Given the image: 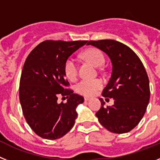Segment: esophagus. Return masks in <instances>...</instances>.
I'll return each mask as SVG.
<instances>
[{"mask_svg":"<svg viewBox=\"0 0 160 160\" xmlns=\"http://www.w3.org/2000/svg\"><path fill=\"white\" fill-rule=\"evenodd\" d=\"M89 100H90V99H89V98H88V97L84 98V101H89Z\"/></svg>","mask_w":160,"mask_h":160,"instance_id":"34e87169","label":"esophagus"}]
</instances>
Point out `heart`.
I'll list each match as a JSON object with an SVG mask.
<instances>
[{
  "label": "heart",
  "instance_id": "b5f03b06",
  "mask_svg": "<svg viewBox=\"0 0 160 160\" xmlns=\"http://www.w3.org/2000/svg\"><path fill=\"white\" fill-rule=\"evenodd\" d=\"M83 57L96 67H100L104 63V57L97 48H89L83 52ZM64 73L68 80H74L77 77V64L73 58H68L64 63ZM103 86L100 80H82L76 86V91L84 96H92Z\"/></svg>",
  "mask_w": 160,
  "mask_h": 160
}]
</instances>
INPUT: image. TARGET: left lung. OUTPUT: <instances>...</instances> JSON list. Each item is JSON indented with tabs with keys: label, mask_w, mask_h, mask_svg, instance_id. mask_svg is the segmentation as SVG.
I'll return each instance as SVG.
<instances>
[{
	"label": "left lung",
	"mask_w": 160,
	"mask_h": 160,
	"mask_svg": "<svg viewBox=\"0 0 160 160\" xmlns=\"http://www.w3.org/2000/svg\"><path fill=\"white\" fill-rule=\"evenodd\" d=\"M87 44L104 52L112 64V76L102 96L113 98L114 104L105 106L100 98L101 107L96 117L109 132H130L144 116L150 100L149 80L144 66L136 53L119 41H90Z\"/></svg>",
	"instance_id": "1"
}]
</instances>
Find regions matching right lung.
I'll return each instance as SVG.
<instances>
[{"label":"right lung","mask_w":160,"mask_h":160,"mask_svg":"<svg viewBox=\"0 0 160 160\" xmlns=\"http://www.w3.org/2000/svg\"><path fill=\"white\" fill-rule=\"evenodd\" d=\"M87 41H45L27 57L20 80L19 97L23 114L37 136L47 139L64 136L74 126L76 108L83 97L68 89L64 63ZM66 96V103L57 102Z\"/></svg>","instance_id":"1"}]
</instances>
